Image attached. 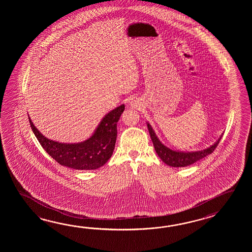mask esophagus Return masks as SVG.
Listing matches in <instances>:
<instances>
[{
	"mask_svg": "<svg viewBox=\"0 0 252 252\" xmlns=\"http://www.w3.org/2000/svg\"><path fill=\"white\" fill-rule=\"evenodd\" d=\"M131 106H132V107H135V106H136V105H135V104H134V103H131Z\"/></svg>",
	"mask_w": 252,
	"mask_h": 252,
	"instance_id": "obj_1",
	"label": "esophagus"
}]
</instances>
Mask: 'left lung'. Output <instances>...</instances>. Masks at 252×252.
<instances>
[{"label": "left lung", "mask_w": 252, "mask_h": 252, "mask_svg": "<svg viewBox=\"0 0 252 252\" xmlns=\"http://www.w3.org/2000/svg\"><path fill=\"white\" fill-rule=\"evenodd\" d=\"M148 128L150 131V138L154 145L156 152L160 158L164 163H166L168 166H174V167H183V166H189L195 163L196 161L200 160L205 158L206 156L210 155L214 152L216 147L219 144L220 140L221 139V136L220 139L212 145L209 148L200 151H194V152H182V151H176L172 150L166 147L165 145L162 144L160 140L158 139L156 136L155 132L150 124H148Z\"/></svg>", "instance_id": "left-lung-1"}]
</instances>
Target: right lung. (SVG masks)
Returning <instances> with one entry per match:
<instances>
[{
	"label": "right lung",
	"mask_w": 252,
	"mask_h": 252,
	"mask_svg": "<svg viewBox=\"0 0 252 252\" xmlns=\"http://www.w3.org/2000/svg\"><path fill=\"white\" fill-rule=\"evenodd\" d=\"M125 106L115 108L107 113L91 138L80 143H59L47 139L34 126L29 117L31 127L43 149L62 166L78 170H94L103 166L113 155L117 138V123Z\"/></svg>",
	"instance_id": "add662e5"
}]
</instances>
